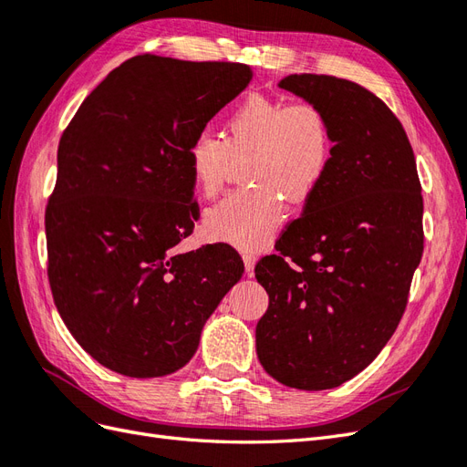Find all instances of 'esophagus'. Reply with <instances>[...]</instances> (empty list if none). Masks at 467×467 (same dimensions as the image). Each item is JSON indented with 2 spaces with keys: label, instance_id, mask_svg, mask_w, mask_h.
Instances as JSON below:
<instances>
[{
  "label": "esophagus",
  "instance_id": "esophagus-1",
  "mask_svg": "<svg viewBox=\"0 0 467 467\" xmlns=\"http://www.w3.org/2000/svg\"><path fill=\"white\" fill-rule=\"evenodd\" d=\"M244 263H245V271H247V275H251L253 273V268H255V263H257V257H255V253H244Z\"/></svg>",
  "mask_w": 467,
  "mask_h": 467
}]
</instances>
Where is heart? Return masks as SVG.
Returning <instances> with one entry per match:
<instances>
[{
  "label": "heart",
  "mask_w": 467,
  "mask_h": 467,
  "mask_svg": "<svg viewBox=\"0 0 467 467\" xmlns=\"http://www.w3.org/2000/svg\"><path fill=\"white\" fill-rule=\"evenodd\" d=\"M333 153L329 120L309 101L247 95L225 120V140L196 134L187 150L194 189L216 199L232 158H244V177L255 187L239 189L210 208L204 230L210 239L244 251L263 249L285 218V201L302 204L327 175Z\"/></svg>",
  "instance_id": "obj_1"
}]
</instances>
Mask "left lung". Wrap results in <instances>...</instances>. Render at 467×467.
<instances>
[{"label": "left lung", "mask_w": 467, "mask_h": 467, "mask_svg": "<svg viewBox=\"0 0 467 467\" xmlns=\"http://www.w3.org/2000/svg\"><path fill=\"white\" fill-rule=\"evenodd\" d=\"M278 88L329 120L327 175L263 257L268 294L257 357L296 389H331L362 372L398 329L422 257V194L401 122L372 91L335 76L292 74Z\"/></svg>", "instance_id": "obj_1"}]
</instances>
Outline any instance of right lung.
Returning <instances> with one entry per match:
<instances>
[{
	"mask_svg": "<svg viewBox=\"0 0 467 467\" xmlns=\"http://www.w3.org/2000/svg\"><path fill=\"white\" fill-rule=\"evenodd\" d=\"M253 78L247 64L126 60L67 124L47 206L54 304L105 368L160 378L185 366L244 275L228 244L177 253L199 204L187 150Z\"/></svg>",
	"mask_w": 467,
	"mask_h": 467,
	"instance_id": "right-lung-1",
	"label": "right lung"
}]
</instances>
